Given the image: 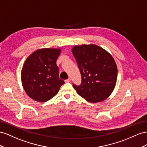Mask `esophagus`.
Returning <instances> with one entry per match:
<instances>
[{"label":"esophagus","mask_w":147,"mask_h":147,"mask_svg":"<svg viewBox=\"0 0 147 147\" xmlns=\"http://www.w3.org/2000/svg\"><path fill=\"white\" fill-rule=\"evenodd\" d=\"M71 81V79L70 78H68V79H66V80L65 81V82H69Z\"/></svg>","instance_id":"1"}]
</instances>
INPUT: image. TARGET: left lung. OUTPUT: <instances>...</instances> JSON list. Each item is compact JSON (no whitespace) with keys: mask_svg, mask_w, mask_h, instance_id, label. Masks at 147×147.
<instances>
[{"mask_svg":"<svg viewBox=\"0 0 147 147\" xmlns=\"http://www.w3.org/2000/svg\"><path fill=\"white\" fill-rule=\"evenodd\" d=\"M72 53L81 75V83L73 86L82 98L92 103L105 100L115 87L118 69L105 50L94 44L75 46Z\"/></svg>","mask_w":147,"mask_h":147,"instance_id":"8db88e82","label":"left lung"}]
</instances>
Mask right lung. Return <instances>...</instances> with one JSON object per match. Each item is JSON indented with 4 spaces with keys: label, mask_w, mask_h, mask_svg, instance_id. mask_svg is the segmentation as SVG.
<instances>
[{
    "label": "right lung",
    "mask_w": 147,
    "mask_h": 147,
    "mask_svg": "<svg viewBox=\"0 0 147 147\" xmlns=\"http://www.w3.org/2000/svg\"><path fill=\"white\" fill-rule=\"evenodd\" d=\"M60 52L55 49L37 50L25 61L21 73L22 84L28 96L36 101H48L65 84L59 78L56 63Z\"/></svg>",
    "instance_id": "add662e5"
}]
</instances>
